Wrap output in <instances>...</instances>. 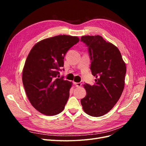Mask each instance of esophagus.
Returning a JSON list of instances; mask_svg holds the SVG:
<instances>
[{
  "mask_svg": "<svg viewBox=\"0 0 146 146\" xmlns=\"http://www.w3.org/2000/svg\"><path fill=\"white\" fill-rule=\"evenodd\" d=\"M74 84L76 85L77 87H80L82 86V83H77V82H74Z\"/></svg>",
  "mask_w": 146,
  "mask_h": 146,
  "instance_id": "obj_1",
  "label": "esophagus"
}]
</instances>
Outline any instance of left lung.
I'll list each match as a JSON object with an SVG mask.
<instances>
[{"instance_id":"left-lung-1","label":"left lung","mask_w":146,"mask_h":146,"mask_svg":"<svg viewBox=\"0 0 146 146\" xmlns=\"http://www.w3.org/2000/svg\"><path fill=\"white\" fill-rule=\"evenodd\" d=\"M81 41L88 47L90 69L96 78L94 85H83L86 95L81 104L86 114L100 117L109 112L120 98L124 88L126 66L117 47L101 36H83Z\"/></svg>"}]
</instances>
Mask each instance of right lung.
Segmentation results:
<instances>
[{
  "label": "right lung",
  "instance_id": "add662e5",
  "mask_svg": "<svg viewBox=\"0 0 146 146\" xmlns=\"http://www.w3.org/2000/svg\"><path fill=\"white\" fill-rule=\"evenodd\" d=\"M78 41L77 36L65 35L46 38L37 42L27 56L23 83L30 102L43 114L54 116L64 108L72 83L57 76L66 52Z\"/></svg>",
  "mask_w": 146,
  "mask_h": 146
}]
</instances>
